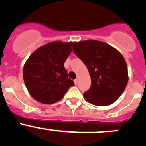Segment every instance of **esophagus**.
Here are the masks:
<instances>
[{
	"label": "esophagus",
	"mask_w": 146,
	"mask_h": 146,
	"mask_svg": "<svg viewBox=\"0 0 146 146\" xmlns=\"http://www.w3.org/2000/svg\"><path fill=\"white\" fill-rule=\"evenodd\" d=\"M74 84L77 85V84H78V79H75L74 80Z\"/></svg>",
	"instance_id": "34e87169"
}]
</instances>
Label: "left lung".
Masks as SVG:
<instances>
[{
	"label": "left lung",
	"instance_id": "1",
	"mask_svg": "<svg viewBox=\"0 0 146 146\" xmlns=\"http://www.w3.org/2000/svg\"><path fill=\"white\" fill-rule=\"evenodd\" d=\"M73 52L88 69L91 86L83 94L87 102L107 106L119 98L128 82L127 66L118 50L96 40L74 42Z\"/></svg>",
	"mask_w": 146,
	"mask_h": 146
}]
</instances>
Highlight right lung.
Listing matches in <instances>:
<instances>
[{"mask_svg": "<svg viewBox=\"0 0 146 146\" xmlns=\"http://www.w3.org/2000/svg\"><path fill=\"white\" fill-rule=\"evenodd\" d=\"M73 45V42H50L30 55L23 68V79L35 100L53 104L74 86L64 66Z\"/></svg>", "mask_w": 146, "mask_h": 146, "instance_id": "obj_1", "label": "right lung"}]
</instances>
